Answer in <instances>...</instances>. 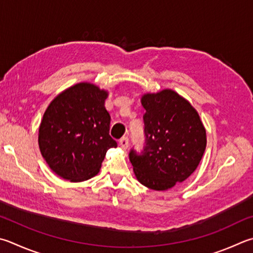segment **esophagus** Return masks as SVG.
<instances>
[{
  "instance_id": "obj_1",
  "label": "esophagus",
  "mask_w": 253,
  "mask_h": 253,
  "mask_svg": "<svg viewBox=\"0 0 253 253\" xmlns=\"http://www.w3.org/2000/svg\"><path fill=\"white\" fill-rule=\"evenodd\" d=\"M119 146L122 147L123 149H127L128 147V137H123V138L119 139Z\"/></svg>"
}]
</instances>
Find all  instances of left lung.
I'll use <instances>...</instances> for the list:
<instances>
[{
    "label": "left lung",
    "instance_id": "obj_1",
    "mask_svg": "<svg viewBox=\"0 0 253 253\" xmlns=\"http://www.w3.org/2000/svg\"><path fill=\"white\" fill-rule=\"evenodd\" d=\"M145 146L131 148L129 160L138 181L154 190L182 182L198 167L207 139L196 109L176 91L142 96Z\"/></svg>",
    "mask_w": 253,
    "mask_h": 253
}]
</instances>
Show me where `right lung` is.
Segmentation results:
<instances>
[{
	"instance_id": "obj_1",
	"label": "right lung",
	"mask_w": 253,
	"mask_h": 253,
	"mask_svg": "<svg viewBox=\"0 0 253 253\" xmlns=\"http://www.w3.org/2000/svg\"><path fill=\"white\" fill-rule=\"evenodd\" d=\"M107 93L88 83L63 91L49 104L41 123L39 145L49 168L71 181L97 174L109 148L111 116L105 108Z\"/></svg>"
}]
</instances>
